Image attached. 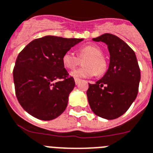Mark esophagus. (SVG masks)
I'll list each match as a JSON object with an SVG mask.
<instances>
[{"label": "esophagus", "instance_id": "esophagus-1", "mask_svg": "<svg viewBox=\"0 0 153 153\" xmlns=\"http://www.w3.org/2000/svg\"><path fill=\"white\" fill-rule=\"evenodd\" d=\"M80 81L81 80L79 79H74V82H75V84H76V85H78V84L80 82Z\"/></svg>", "mask_w": 153, "mask_h": 153}]
</instances>
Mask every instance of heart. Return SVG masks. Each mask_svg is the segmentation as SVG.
<instances>
[{
	"mask_svg": "<svg viewBox=\"0 0 153 153\" xmlns=\"http://www.w3.org/2000/svg\"><path fill=\"white\" fill-rule=\"evenodd\" d=\"M102 54V50L95 45H87L80 47L79 49V57H88L84 63L85 68L73 71L71 75L74 79H87L96 74L97 75L105 74L107 63ZM62 62L66 68L72 70L79 64V58L72 51H67L62 56Z\"/></svg>",
	"mask_w": 153,
	"mask_h": 153,
	"instance_id": "1",
	"label": "heart"
}]
</instances>
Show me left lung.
I'll list each match as a JSON object with an SVG mask.
<instances>
[{
  "label": "left lung",
  "mask_w": 153,
  "mask_h": 153,
  "mask_svg": "<svg viewBox=\"0 0 153 153\" xmlns=\"http://www.w3.org/2000/svg\"><path fill=\"white\" fill-rule=\"evenodd\" d=\"M93 41L108 45L110 63L102 79L89 84V105L98 116L115 120L123 115L137 97L141 80L137 57L126 42L111 33H104Z\"/></svg>",
  "instance_id": "obj_1"
}]
</instances>
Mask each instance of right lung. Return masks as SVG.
Wrapping results in <instances>:
<instances>
[{"label":"right lung","mask_w":153,"mask_h":153,"mask_svg":"<svg viewBox=\"0 0 153 153\" xmlns=\"http://www.w3.org/2000/svg\"><path fill=\"white\" fill-rule=\"evenodd\" d=\"M82 40L47 35L30 42L19 54L13 70L15 89L30 115L48 121L64 112L75 82L68 77L62 56Z\"/></svg>","instance_id":"1"}]
</instances>
